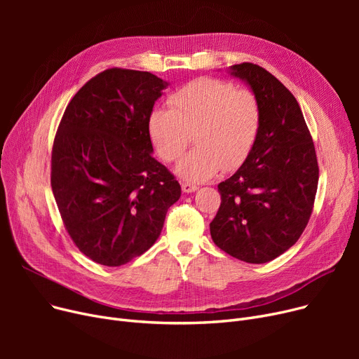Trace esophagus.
<instances>
[{"instance_id":"1","label":"esophagus","mask_w":359,"mask_h":359,"mask_svg":"<svg viewBox=\"0 0 359 359\" xmlns=\"http://www.w3.org/2000/svg\"><path fill=\"white\" fill-rule=\"evenodd\" d=\"M198 189V186L195 183H191V182H183L182 183V191L184 194H191V192H195Z\"/></svg>"}]
</instances>
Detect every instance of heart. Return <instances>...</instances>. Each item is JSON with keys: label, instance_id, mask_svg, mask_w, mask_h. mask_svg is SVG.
<instances>
[{"label": "heart", "instance_id": "b5f03b06", "mask_svg": "<svg viewBox=\"0 0 359 359\" xmlns=\"http://www.w3.org/2000/svg\"><path fill=\"white\" fill-rule=\"evenodd\" d=\"M172 110L154 109L148 118V134L164 161L177 160L191 144L176 172L184 180L202 182L219 170L233 172L256 142L262 110L256 94L218 79H198L168 96Z\"/></svg>", "mask_w": 359, "mask_h": 359}]
</instances>
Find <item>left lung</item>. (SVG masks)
<instances>
[{
    "instance_id": "obj_1",
    "label": "left lung",
    "mask_w": 359,
    "mask_h": 359,
    "mask_svg": "<svg viewBox=\"0 0 359 359\" xmlns=\"http://www.w3.org/2000/svg\"><path fill=\"white\" fill-rule=\"evenodd\" d=\"M260 103L262 122L249 157L218 184L221 205L210 224L217 246L248 263L287 252L313 212L318 164L303 111L292 93L256 64L231 67Z\"/></svg>"
}]
</instances>
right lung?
<instances>
[{
	"mask_svg": "<svg viewBox=\"0 0 359 359\" xmlns=\"http://www.w3.org/2000/svg\"><path fill=\"white\" fill-rule=\"evenodd\" d=\"M167 83L109 68L68 103L53 140L50 186L71 240L104 266H121L158 238L180 184L151 153L148 118Z\"/></svg>",
	"mask_w": 359,
	"mask_h": 359,
	"instance_id": "obj_1",
	"label": "right lung"
}]
</instances>
